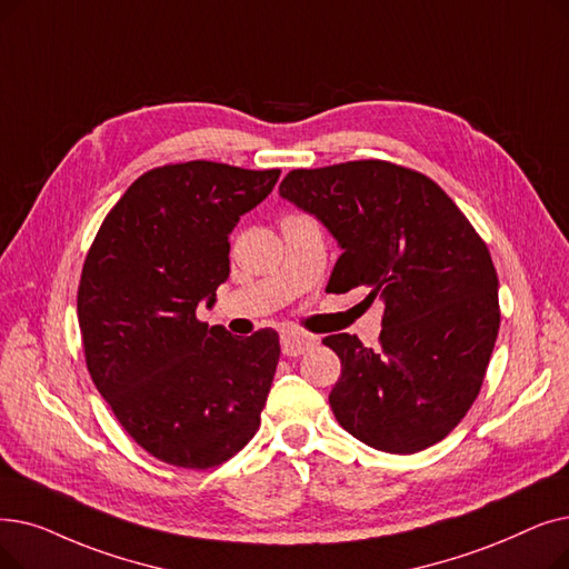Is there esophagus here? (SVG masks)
Wrapping results in <instances>:
<instances>
[{
  "label": "esophagus",
  "instance_id": "34e87169",
  "mask_svg": "<svg viewBox=\"0 0 569 569\" xmlns=\"http://www.w3.org/2000/svg\"><path fill=\"white\" fill-rule=\"evenodd\" d=\"M316 343V337L302 330H283L281 332V351L288 358H298L305 351H309L311 346Z\"/></svg>",
  "mask_w": 569,
  "mask_h": 569
}]
</instances>
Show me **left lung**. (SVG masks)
<instances>
[{
	"label": "left lung",
	"mask_w": 569,
	"mask_h": 569,
	"mask_svg": "<svg viewBox=\"0 0 569 569\" xmlns=\"http://www.w3.org/2000/svg\"><path fill=\"white\" fill-rule=\"evenodd\" d=\"M279 192L341 246L328 290L386 305L379 351L323 339L341 360L339 426L386 453L441 441L477 400L500 330L488 246L432 179L386 160L292 169Z\"/></svg>",
	"instance_id": "1"
}]
</instances>
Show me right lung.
I'll return each instance as SVG.
<instances>
[{
  "mask_svg": "<svg viewBox=\"0 0 569 569\" xmlns=\"http://www.w3.org/2000/svg\"><path fill=\"white\" fill-rule=\"evenodd\" d=\"M281 169L192 160L141 174L83 262L79 328L92 383L126 432L162 462L209 469L260 428L279 335L232 337L197 320L230 277V232Z\"/></svg>",
  "mask_w": 569,
  "mask_h": 569,
  "instance_id": "obj_1",
  "label": "right lung"
}]
</instances>
